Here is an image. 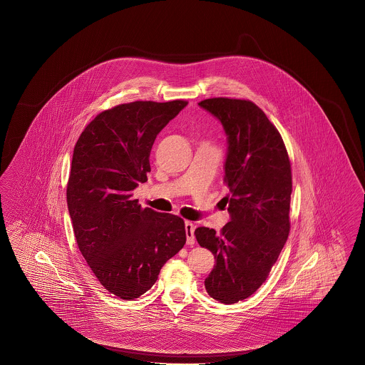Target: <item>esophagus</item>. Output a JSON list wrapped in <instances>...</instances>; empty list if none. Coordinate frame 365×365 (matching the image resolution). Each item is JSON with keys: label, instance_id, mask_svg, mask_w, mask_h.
I'll return each mask as SVG.
<instances>
[{"label": "esophagus", "instance_id": "34e87169", "mask_svg": "<svg viewBox=\"0 0 365 365\" xmlns=\"http://www.w3.org/2000/svg\"><path fill=\"white\" fill-rule=\"evenodd\" d=\"M185 229H186L187 245H194V243H195V237H194L195 226H194V223H192V222L186 221V223H185Z\"/></svg>", "mask_w": 365, "mask_h": 365}]
</instances>
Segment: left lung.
<instances>
[{
	"instance_id": "left-lung-1",
	"label": "left lung",
	"mask_w": 365,
	"mask_h": 365,
	"mask_svg": "<svg viewBox=\"0 0 365 365\" xmlns=\"http://www.w3.org/2000/svg\"><path fill=\"white\" fill-rule=\"evenodd\" d=\"M227 135L225 183L230 222L217 232L195 229V238L217 264L205 279L222 304L250 297L269 276L287 242L292 170L287 147L265 112L250 100L212 98L198 103Z\"/></svg>"
}]
</instances>
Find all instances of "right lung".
I'll return each instance as SVG.
<instances>
[{"label":"right lung","instance_id":"right-lung-1","mask_svg":"<svg viewBox=\"0 0 365 365\" xmlns=\"http://www.w3.org/2000/svg\"><path fill=\"white\" fill-rule=\"evenodd\" d=\"M187 106L133 101L103 110L73 150L66 186L78 249L100 284L123 299L140 297L186 243L177 215L142 209L133 190L147 182L156 135Z\"/></svg>","mask_w":365,"mask_h":365}]
</instances>
